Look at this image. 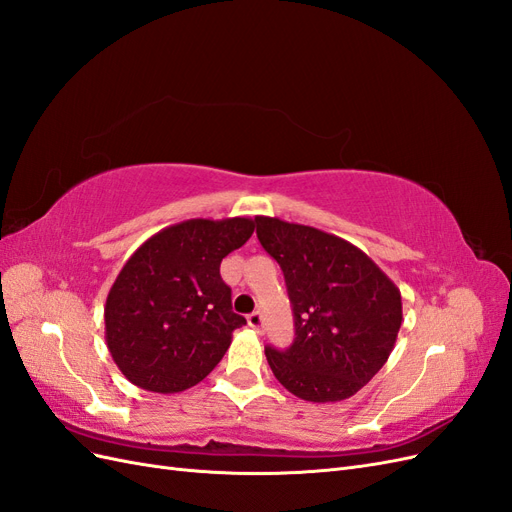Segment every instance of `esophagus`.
<instances>
[{"label": "esophagus", "mask_w": 512, "mask_h": 512, "mask_svg": "<svg viewBox=\"0 0 512 512\" xmlns=\"http://www.w3.org/2000/svg\"><path fill=\"white\" fill-rule=\"evenodd\" d=\"M247 327L254 329V331H260L262 329V316L258 312H252L250 316H247Z\"/></svg>", "instance_id": "1"}]
</instances>
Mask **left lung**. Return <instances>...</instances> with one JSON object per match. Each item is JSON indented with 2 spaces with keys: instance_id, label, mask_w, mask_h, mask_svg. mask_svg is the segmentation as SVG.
I'll return each instance as SVG.
<instances>
[{
  "instance_id": "left-lung-1",
  "label": "left lung",
  "mask_w": 512,
  "mask_h": 512,
  "mask_svg": "<svg viewBox=\"0 0 512 512\" xmlns=\"http://www.w3.org/2000/svg\"><path fill=\"white\" fill-rule=\"evenodd\" d=\"M256 235L284 271L294 316L292 346L265 348L273 376L314 404L359 393L395 348L399 288L363 250L324 230L256 215Z\"/></svg>"
}]
</instances>
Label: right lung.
<instances>
[{"label":"right lung","mask_w":512,"mask_h":512,"mask_svg":"<svg viewBox=\"0 0 512 512\" xmlns=\"http://www.w3.org/2000/svg\"><path fill=\"white\" fill-rule=\"evenodd\" d=\"M254 220H185L162 228L128 258L108 290L104 337L115 365L138 389L181 393L222 361L232 312L220 262L252 237Z\"/></svg>","instance_id":"add662e5"}]
</instances>
